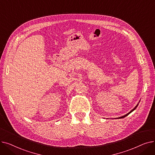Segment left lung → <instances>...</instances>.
Here are the masks:
<instances>
[{"instance_id": "left-lung-1", "label": "left lung", "mask_w": 155, "mask_h": 155, "mask_svg": "<svg viewBox=\"0 0 155 155\" xmlns=\"http://www.w3.org/2000/svg\"><path fill=\"white\" fill-rule=\"evenodd\" d=\"M138 104H139V103H138V104H137V105H136V107H134V109H132V110H131V111H130V112H129V113H127V114H126V115H124V116H122V117H118V118H119V119H120V118H124V117H126V116H128V115H129V114H130V113H131V112H133V111H134V110H135V109H136V107H137V105H138Z\"/></svg>"}]
</instances>
